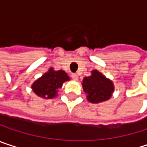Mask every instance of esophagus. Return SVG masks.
I'll return each mask as SVG.
<instances>
[{"mask_svg":"<svg viewBox=\"0 0 147 147\" xmlns=\"http://www.w3.org/2000/svg\"><path fill=\"white\" fill-rule=\"evenodd\" d=\"M71 77L73 78L74 80H78V75L76 73L71 74Z\"/></svg>","mask_w":147,"mask_h":147,"instance_id":"34e87169","label":"esophagus"}]
</instances>
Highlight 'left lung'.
I'll list each match as a JSON object with an SVG mask.
<instances>
[{
	"label": "left lung",
	"mask_w": 147,
	"mask_h": 147,
	"mask_svg": "<svg viewBox=\"0 0 147 147\" xmlns=\"http://www.w3.org/2000/svg\"><path fill=\"white\" fill-rule=\"evenodd\" d=\"M82 86L87 94V100L93 104L110 100L115 90L112 81L106 78L98 70H93L89 76H85Z\"/></svg>",
	"instance_id": "obj_1"
}]
</instances>
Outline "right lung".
Returning a JSON list of instances; mask_svg holds the SVG:
<instances>
[{
	"label": "right lung",
	"mask_w": 147,
	"mask_h": 147,
	"mask_svg": "<svg viewBox=\"0 0 147 147\" xmlns=\"http://www.w3.org/2000/svg\"><path fill=\"white\" fill-rule=\"evenodd\" d=\"M67 81H70V76L65 71H55L50 67L46 73L32 83L31 89L38 97L45 100L53 99L58 96L59 89Z\"/></svg>",
	"instance_id": "right-lung-1"
}]
</instances>
